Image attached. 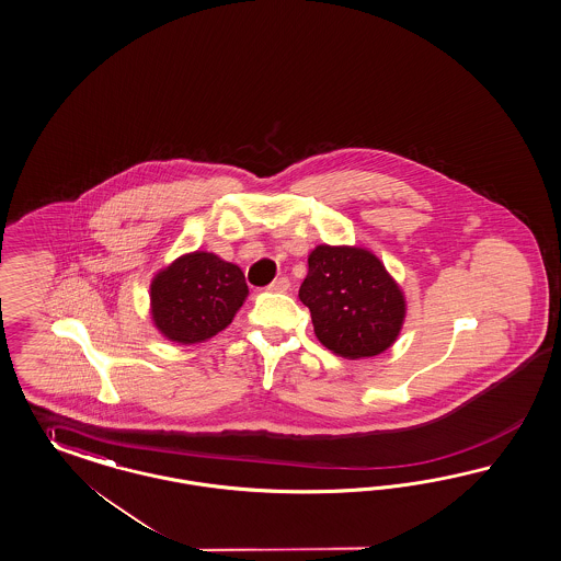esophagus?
Masks as SVG:
<instances>
[{
    "mask_svg": "<svg viewBox=\"0 0 561 561\" xmlns=\"http://www.w3.org/2000/svg\"><path fill=\"white\" fill-rule=\"evenodd\" d=\"M271 291H288L290 290V279L288 277H277L270 284Z\"/></svg>",
    "mask_w": 561,
    "mask_h": 561,
    "instance_id": "34e87169",
    "label": "esophagus"
}]
</instances>
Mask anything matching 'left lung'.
<instances>
[{"mask_svg": "<svg viewBox=\"0 0 561 561\" xmlns=\"http://www.w3.org/2000/svg\"><path fill=\"white\" fill-rule=\"evenodd\" d=\"M298 298L309 307L319 342L352 360L389 348L407 314L404 296L381 261L352 247L321 244L310 252Z\"/></svg>", "mask_w": 561, "mask_h": 561, "instance_id": "8db88e82", "label": "left lung"}]
</instances>
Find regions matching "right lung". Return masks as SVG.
I'll return each instance as SVG.
<instances>
[{"label":"right lung","instance_id":"right-lung-1","mask_svg":"<svg viewBox=\"0 0 561 561\" xmlns=\"http://www.w3.org/2000/svg\"><path fill=\"white\" fill-rule=\"evenodd\" d=\"M247 294L238 265L213 252H191L154 275L151 314L168 340L196 344L228 328Z\"/></svg>","mask_w":561,"mask_h":561}]
</instances>
